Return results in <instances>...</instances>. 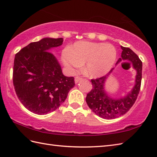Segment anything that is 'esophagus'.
Masks as SVG:
<instances>
[{
	"mask_svg": "<svg viewBox=\"0 0 157 157\" xmlns=\"http://www.w3.org/2000/svg\"><path fill=\"white\" fill-rule=\"evenodd\" d=\"M81 79H82L81 77H79V76L75 77V83H78L79 80H80Z\"/></svg>",
	"mask_w": 157,
	"mask_h": 157,
	"instance_id": "esophagus-1",
	"label": "esophagus"
}]
</instances>
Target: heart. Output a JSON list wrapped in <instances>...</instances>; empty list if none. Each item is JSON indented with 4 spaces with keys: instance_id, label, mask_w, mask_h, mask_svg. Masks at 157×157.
<instances>
[{
    "instance_id": "1",
    "label": "heart",
    "mask_w": 157,
    "mask_h": 157,
    "mask_svg": "<svg viewBox=\"0 0 157 157\" xmlns=\"http://www.w3.org/2000/svg\"><path fill=\"white\" fill-rule=\"evenodd\" d=\"M117 50L114 46L102 42L79 41L63 52V63L71 72L84 63V71L90 78L106 74L116 61Z\"/></svg>"
}]
</instances>
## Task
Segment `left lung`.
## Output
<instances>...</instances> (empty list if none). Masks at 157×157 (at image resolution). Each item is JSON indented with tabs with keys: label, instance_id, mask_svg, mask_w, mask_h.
<instances>
[{
	"label": "left lung",
	"instance_id": "obj_1",
	"mask_svg": "<svg viewBox=\"0 0 157 157\" xmlns=\"http://www.w3.org/2000/svg\"><path fill=\"white\" fill-rule=\"evenodd\" d=\"M122 49L121 57L118 59L117 63L125 60H129L133 67L137 71L136 85L132 92L120 99L110 98L105 91L104 84L107 76L112 71L111 69L108 75L96 79H92V89L88 93L86 101L92 111L96 115L102 118L113 119L123 115L134 105L140 90L142 81V62L138 56L129 48L121 46Z\"/></svg>",
	"mask_w": 157,
	"mask_h": 157
}]
</instances>
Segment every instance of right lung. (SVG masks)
Masks as SVG:
<instances>
[{"mask_svg": "<svg viewBox=\"0 0 157 157\" xmlns=\"http://www.w3.org/2000/svg\"><path fill=\"white\" fill-rule=\"evenodd\" d=\"M63 38H43L15 55L13 82L19 100L29 111L46 115L55 111L74 87L73 77L63 74L49 49L63 44Z\"/></svg>", "mask_w": 157, "mask_h": 157, "instance_id": "add662e5", "label": "right lung"}]
</instances>
